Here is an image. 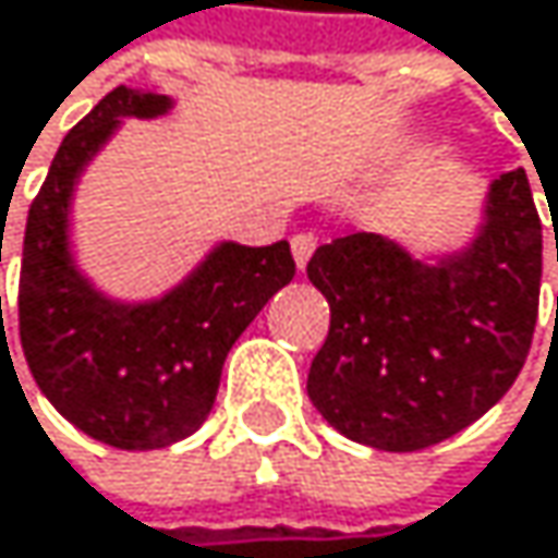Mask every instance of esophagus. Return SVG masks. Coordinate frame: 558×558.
<instances>
[{"instance_id": "obj_1", "label": "esophagus", "mask_w": 558, "mask_h": 558, "mask_svg": "<svg viewBox=\"0 0 558 558\" xmlns=\"http://www.w3.org/2000/svg\"><path fill=\"white\" fill-rule=\"evenodd\" d=\"M314 247H317V238H314L311 231H298V234L291 238V251H294L298 270H304V267H307V260H311Z\"/></svg>"}]
</instances>
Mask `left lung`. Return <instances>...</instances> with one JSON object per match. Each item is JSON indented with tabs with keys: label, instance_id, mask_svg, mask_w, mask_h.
I'll use <instances>...</instances> for the list:
<instances>
[{
	"label": "left lung",
	"instance_id": "obj_1",
	"mask_svg": "<svg viewBox=\"0 0 558 558\" xmlns=\"http://www.w3.org/2000/svg\"><path fill=\"white\" fill-rule=\"evenodd\" d=\"M307 277L330 304L307 376L317 412L366 448L438 445L494 409L526 363L543 277L530 179H494L458 247L412 254L356 231L320 244Z\"/></svg>",
	"mask_w": 558,
	"mask_h": 558
}]
</instances>
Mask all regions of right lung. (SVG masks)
<instances>
[{"mask_svg": "<svg viewBox=\"0 0 558 558\" xmlns=\"http://www.w3.org/2000/svg\"><path fill=\"white\" fill-rule=\"evenodd\" d=\"M172 107L169 94L123 84L110 90L61 140L25 221V363L74 428L120 451L169 448L205 425L228 350L298 270L288 241H215L182 281L126 301L97 288L81 267L71 234L81 175L123 120H159Z\"/></svg>", "mask_w": 558, "mask_h": 558, "instance_id": "right-lung-1", "label": "right lung"}]
</instances>
